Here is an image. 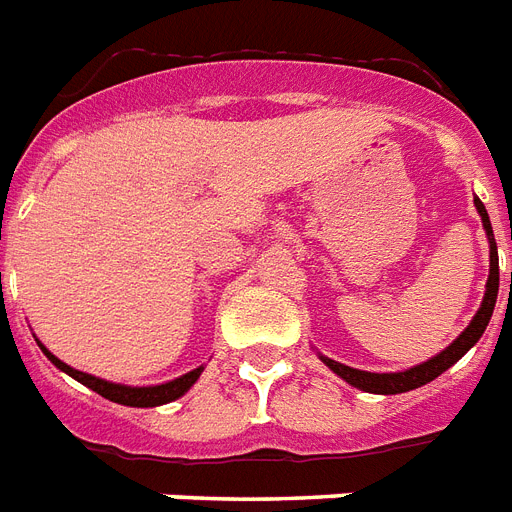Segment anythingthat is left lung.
Masks as SVG:
<instances>
[{"label":"left lung","mask_w":512,"mask_h":512,"mask_svg":"<svg viewBox=\"0 0 512 512\" xmlns=\"http://www.w3.org/2000/svg\"><path fill=\"white\" fill-rule=\"evenodd\" d=\"M476 202V210L481 215V223L486 228V236H489V281H486V294L484 302H481L479 313L471 321V326L465 328L463 334L455 339V342L447 347L444 352H439L436 357L426 360V363L415 365L410 371L402 373H368V371H357V368H350V365L336 363V360H328V357H321L323 363L336 373V376H342L347 384L357 386V389H363V392H373V394H402L410 392V389H418V386L429 384L434 381L436 376H442L450 365H455L465 352L471 350L473 344L479 342L481 334H484V328L489 326V318L494 313V302H497V286H500V265H497V244H494V234H492V223H489V215H486V207L481 205V199H473Z\"/></svg>","instance_id":"8db88e82"}]
</instances>
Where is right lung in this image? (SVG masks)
<instances>
[{
	"label": "right lung",
	"mask_w": 512,
	"mask_h": 512,
	"mask_svg": "<svg viewBox=\"0 0 512 512\" xmlns=\"http://www.w3.org/2000/svg\"><path fill=\"white\" fill-rule=\"evenodd\" d=\"M39 347L44 350V355H47L49 360L57 365V368H60V371H65L68 376H73L76 381H81L83 386H89L91 392L102 394L105 400L118 402V405H128V407H157V405H165V402L178 400L181 394L189 392V386L194 384V381L199 378V373H202V368H194L191 373L176 378V381H168V384L123 386V384H112V381H105V378H97V376H89V373L76 371V368H70V365H65L62 360H57V357H54L52 352L44 347V344H39Z\"/></svg>",
	"instance_id": "obj_1"
}]
</instances>
